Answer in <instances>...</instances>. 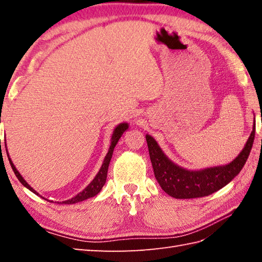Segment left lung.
I'll list each match as a JSON object with an SVG mask.
<instances>
[{
    "label": "left lung",
    "instance_id": "left-lung-1",
    "mask_svg": "<svg viewBox=\"0 0 262 262\" xmlns=\"http://www.w3.org/2000/svg\"><path fill=\"white\" fill-rule=\"evenodd\" d=\"M254 134L255 124L253 122V129L249 140L232 162L202 170H187L173 163L164 154L158 142L147 134L146 142L154 176L161 188L173 198L190 199L208 196L225 187L240 173L251 152Z\"/></svg>",
    "mask_w": 262,
    "mask_h": 262
}]
</instances>
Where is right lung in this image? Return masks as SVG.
<instances>
[{
	"instance_id": "right-lung-1",
	"label": "right lung",
	"mask_w": 262,
	"mask_h": 262,
	"mask_svg": "<svg viewBox=\"0 0 262 262\" xmlns=\"http://www.w3.org/2000/svg\"><path fill=\"white\" fill-rule=\"evenodd\" d=\"M127 129H128V124H127V122H121V124H119L118 126H116V128L114 129V133H113V136H111V140H110L111 143H110V146H109V149H108V153H107V155H105V158H104V160H103L101 168H100V170H99V172L97 173V176L94 177V179H93L90 183H89V185L86 186V188H84L81 192L77 193L76 196H74L73 198H71V199L64 200V202H57L58 204H60V203L65 204V205L76 204V203L83 202V200H85V199H88V198H91V197L97 196V194H98L100 191H101V189H102V187L104 186V183H105V180H107L108 168H109L110 160H111V158H113L114 148H115V146L117 145V143H118V141L120 140L121 135L124 134V133H125ZM5 149H7V154H8L7 144H5ZM8 158H9V162H10V164H11V168H12V170H13V172H14V174L16 176V178H18L19 181H20V182L22 183V185H24L26 188L29 189L30 191H32L33 193L38 194V196H40V194H39V193L35 190V189H33L32 187L29 186V183H28V182L24 179V177H22V176L19 173V171L16 170V168L14 166L13 162H12V161H11V159H10V157H9V154H8ZM40 197H41V196H40ZM41 198L47 200V202L54 203L53 200H48V199L43 198V197H41Z\"/></svg>"
}]
</instances>
